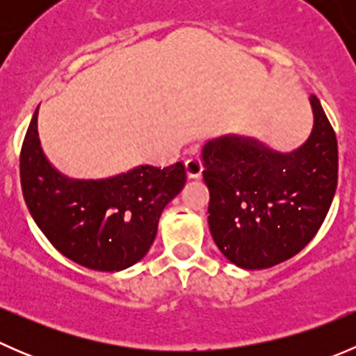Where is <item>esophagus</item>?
<instances>
[{
	"label": "esophagus",
	"instance_id": "34e87169",
	"mask_svg": "<svg viewBox=\"0 0 356 356\" xmlns=\"http://www.w3.org/2000/svg\"><path fill=\"white\" fill-rule=\"evenodd\" d=\"M184 167H186V175H188L189 179H198L201 172H203V163H201L198 156H191L189 160H186Z\"/></svg>",
	"mask_w": 356,
	"mask_h": 356
}]
</instances>
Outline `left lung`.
I'll list each match as a JSON object with an SVG mask.
<instances>
[{
    "instance_id": "left-lung-1",
    "label": "left lung",
    "mask_w": 356,
    "mask_h": 356,
    "mask_svg": "<svg viewBox=\"0 0 356 356\" xmlns=\"http://www.w3.org/2000/svg\"><path fill=\"white\" fill-rule=\"evenodd\" d=\"M314 127L293 152L224 134L201 148L208 225L231 264L261 270L300 253L321 229L337 186V141L317 96Z\"/></svg>"
}]
</instances>
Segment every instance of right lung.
<instances>
[{
    "mask_svg": "<svg viewBox=\"0 0 356 356\" xmlns=\"http://www.w3.org/2000/svg\"><path fill=\"white\" fill-rule=\"evenodd\" d=\"M35 108L20 153L29 213L56 250L75 264L118 272L145 258L163 208L186 184L184 165H138L105 179H74L44 155Z\"/></svg>",
    "mask_w": 356,
    "mask_h": 356,
    "instance_id": "obj_1",
    "label": "right lung"
}]
</instances>
